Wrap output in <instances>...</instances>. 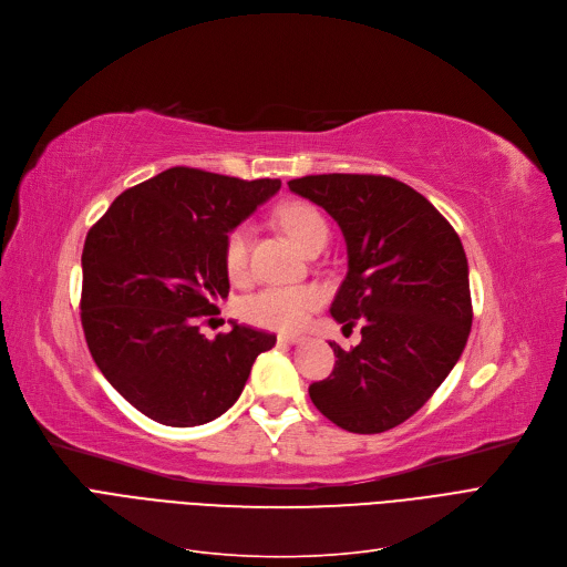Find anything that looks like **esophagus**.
Returning a JSON list of instances; mask_svg holds the SVG:
<instances>
[{"label":"esophagus","instance_id":"34e87169","mask_svg":"<svg viewBox=\"0 0 567 567\" xmlns=\"http://www.w3.org/2000/svg\"><path fill=\"white\" fill-rule=\"evenodd\" d=\"M279 343H288V346H292V343H300V341H305V337L302 334H279V339H277Z\"/></svg>","mask_w":567,"mask_h":567}]
</instances>
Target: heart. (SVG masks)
Instances as JSON below:
<instances>
[{
    "mask_svg": "<svg viewBox=\"0 0 567 567\" xmlns=\"http://www.w3.org/2000/svg\"><path fill=\"white\" fill-rule=\"evenodd\" d=\"M279 221L305 251L330 235L326 217L309 203H288L279 212ZM249 245L251 230L247 224L228 233L224 258L233 279H241L247 275ZM320 302L322 292L316 286H267L245 298L239 311L254 326L269 330H295L318 309Z\"/></svg>",
    "mask_w": 567,
    "mask_h": 567,
    "instance_id": "heart-1",
    "label": "heart"
}]
</instances>
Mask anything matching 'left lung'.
Instances as JSON below:
<instances>
[{
    "instance_id": "1",
    "label": "left lung",
    "mask_w": 567,
    "mask_h": 567,
    "mask_svg": "<svg viewBox=\"0 0 567 567\" xmlns=\"http://www.w3.org/2000/svg\"><path fill=\"white\" fill-rule=\"evenodd\" d=\"M288 188L339 224L348 272L330 307L362 341L313 383V406L353 434H381L417 413L460 362L473 307L460 235L409 184L385 175H307Z\"/></svg>"
}]
</instances>
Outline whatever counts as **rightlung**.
<instances>
[{"mask_svg":"<svg viewBox=\"0 0 567 567\" xmlns=\"http://www.w3.org/2000/svg\"><path fill=\"white\" fill-rule=\"evenodd\" d=\"M281 179L168 168L126 188L83 249L80 318L90 353L133 409L166 426L224 415L275 334L230 322L207 339L200 318L228 298L226 237Z\"/></svg>","mask_w":567,"mask_h":567,"instance_id":"1","label":"right lung"}]
</instances>
